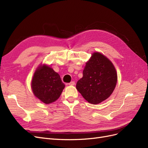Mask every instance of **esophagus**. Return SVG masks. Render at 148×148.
<instances>
[{
    "label": "esophagus",
    "instance_id": "1",
    "mask_svg": "<svg viewBox=\"0 0 148 148\" xmlns=\"http://www.w3.org/2000/svg\"><path fill=\"white\" fill-rule=\"evenodd\" d=\"M75 82H71L70 83H69V84L70 85V86H73V85H75Z\"/></svg>",
    "mask_w": 148,
    "mask_h": 148
}]
</instances>
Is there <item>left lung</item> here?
Masks as SVG:
<instances>
[{
  "instance_id": "obj_1",
  "label": "left lung",
  "mask_w": 148,
  "mask_h": 148,
  "mask_svg": "<svg viewBox=\"0 0 148 148\" xmlns=\"http://www.w3.org/2000/svg\"><path fill=\"white\" fill-rule=\"evenodd\" d=\"M117 82L114 64L100 52H94L86 63L83 77L76 88L84 99L92 104L105 101L113 92Z\"/></svg>"
}]
</instances>
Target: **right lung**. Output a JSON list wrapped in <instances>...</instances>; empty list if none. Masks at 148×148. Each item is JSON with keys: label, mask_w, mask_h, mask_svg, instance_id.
I'll return each instance as SVG.
<instances>
[{"label": "right lung", "mask_w": 148, "mask_h": 148, "mask_svg": "<svg viewBox=\"0 0 148 148\" xmlns=\"http://www.w3.org/2000/svg\"><path fill=\"white\" fill-rule=\"evenodd\" d=\"M60 75L46 64H40L35 70L31 87L34 95L44 104L59 99L65 88Z\"/></svg>", "instance_id": "obj_1"}]
</instances>
